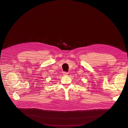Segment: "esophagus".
Instances as JSON below:
<instances>
[{"label": "esophagus", "mask_w": 128, "mask_h": 128, "mask_svg": "<svg viewBox=\"0 0 128 128\" xmlns=\"http://www.w3.org/2000/svg\"><path fill=\"white\" fill-rule=\"evenodd\" d=\"M63 74H64V76H67L68 74V72H63Z\"/></svg>", "instance_id": "1"}]
</instances>
